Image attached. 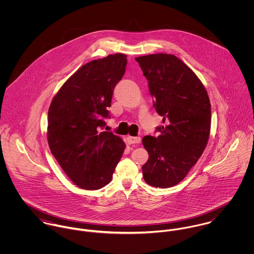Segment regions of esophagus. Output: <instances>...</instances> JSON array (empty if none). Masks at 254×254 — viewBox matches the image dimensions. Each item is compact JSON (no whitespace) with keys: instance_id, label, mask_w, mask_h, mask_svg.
I'll list each match as a JSON object with an SVG mask.
<instances>
[{"instance_id":"34e87169","label":"esophagus","mask_w":254,"mask_h":254,"mask_svg":"<svg viewBox=\"0 0 254 254\" xmlns=\"http://www.w3.org/2000/svg\"><path fill=\"white\" fill-rule=\"evenodd\" d=\"M127 142L130 145H132V144H140L141 143V138L140 137L129 136V137H127Z\"/></svg>"}]
</instances>
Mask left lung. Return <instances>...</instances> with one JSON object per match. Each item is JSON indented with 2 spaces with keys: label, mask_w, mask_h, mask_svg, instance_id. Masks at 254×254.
Wrapping results in <instances>:
<instances>
[{
  "label": "left lung",
  "mask_w": 254,
  "mask_h": 254,
  "mask_svg": "<svg viewBox=\"0 0 254 254\" xmlns=\"http://www.w3.org/2000/svg\"><path fill=\"white\" fill-rule=\"evenodd\" d=\"M153 97V107L163 116L157 137L145 136L148 159L142 166L145 183L170 188L186 177L207 145L211 106L207 92L194 72L174 55L136 58Z\"/></svg>",
  "instance_id": "1"
}]
</instances>
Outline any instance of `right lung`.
I'll return each instance as SVG.
<instances>
[{
	"label": "right lung",
	"mask_w": 254,
	"mask_h": 254,
	"mask_svg": "<svg viewBox=\"0 0 254 254\" xmlns=\"http://www.w3.org/2000/svg\"><path fill=\"white\" fill-rule=\"evenodd\" d=\"M127 56L109 55L81 66L54 97L48 112V143L65 174L79 188L99 190L111 181L125 149L121 138L101 131Z\"/></svg>",
	"instance_id": "right-lung-1"
}]
</instances>
